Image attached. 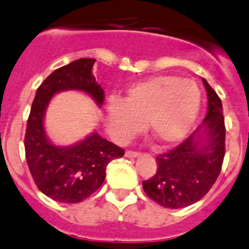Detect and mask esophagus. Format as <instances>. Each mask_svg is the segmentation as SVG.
Listing matches in <instances>:
<instances>
[{"label":"esophagus","instance_id":"1","mask_svg":"<svg viewBox=\"0 0 249 249\" xmlns=\"http://www.w3.org/2000/svg\"><path fill=\"white\" fill-rule=\"evenodd\" d=\"M139 152H135V151H126V154H124V156L128 157V159H135V157L139 156Z\"/></svg>","mask_w":249,"mask_h":249}]
</instances>
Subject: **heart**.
<instances>
[{"label": "heart", "instance_id": "b5f03b06", "mask_svg": "<svg viewBox=\"0 0 249 249\" xmlns=\"http://www.w3.org/2000/svg\"><path fill=\"white\" fill-rule=\"evenodd\" d=\"M201 94L194 80L157 75L129 87L122 99L110 98L104 114L109 135L126 143L143 128L163 146L181 142L200 110Z\"/></svg>", "mask_w": 249, "mask_h": 249}]
</instances>
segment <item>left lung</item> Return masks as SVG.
<instances>
[{"instance_id": "left-lung-1", "label": "left lung", "mask_w": 249, "mask_h": 249, "mask_svg": "<svg viewBox=\"0 0 249 249\" xmlns=\"http://www.w3.org/2000/svg\"><path fill=\"white\" fill-rule=\"evenodd\" d=\"M208 112L203 124L174 150L156 157L157 171L142 181L148 197L161 207L180 209L196 203L214 185L226 154L222 101L203 79Z\"/></svg>"}]
</instances>
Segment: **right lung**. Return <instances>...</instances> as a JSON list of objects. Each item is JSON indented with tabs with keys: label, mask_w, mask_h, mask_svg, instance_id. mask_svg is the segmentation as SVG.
<instances>
[{
	"label": "right lung",
	"mask_w": 249,
	"mask_h": 249,
	"mask_svg": "<svg viewBox=\"0 0 249 249\" xmlns=\"http://www.w3.org/2000/svg\"><path fill=\"white\" fill-rule=\"evenodd\" d=\"M95 59L84 58L53 71L36 90L27 120L25 152L36 186L60 203H80L99 189L107 165L124 151L92 132L70 146L54 145L46 135L44 121L48 106L56 93L78 90L102 107L104 92L92 74Z\"/></svg>",
	"instance_id": "1"
}]
</instances>
